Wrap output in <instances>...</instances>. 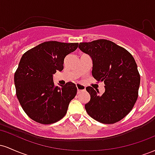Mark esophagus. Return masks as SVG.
Segmentation results:
<instances>
[{"mask_svg":"<svg viewBox=\"0 0 155 155\" xmlns=\"http://www.w3.org/2000/svg\"><path fill=\"white\" fill-rule=\"evenodd\" d=\"M76 88H77L78 93H79L80 92L85 90V87L82 84H76Z\"/></svg>","mask_w":155,"mask_h":155,"instance_id":"34e87169","label":"esophagus"}]
</instances>
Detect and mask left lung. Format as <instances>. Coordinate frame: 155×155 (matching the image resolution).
<instances>
[{"label":"left lung","mask_w":155,"mask_h":155,"mask_svg":"<svg viewBox=\"0 0 155 155\" xmlns=\"http://www.w3.org/2000/svg\"><path fill=\"white\" fill-rule=\"evenodd\" d=\"M79 48L92 58L93 77L105 84L102 95L92 87H86L90 101L85 109L101 123L119 122L128 114L138 98L140 74L134 58L123 47L106 39L80 43Z\"/></svg>","instance_id":"8db88e82"}]
</instances>
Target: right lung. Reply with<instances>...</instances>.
<instances>
[{
	"label": "right lung",
	"mask_w": 155,
	"mask_h": 155,
	"mask_svg": "<svg viewBox=\"0 0 155 155\" xmlns=\"http://www.w3.org/2000/svg\"><path fill=\"white\" fill-rule=\"evenodd\" d=\"M78 45L50 41L22 55L15 74L16 93L24 111L35 122L52 124L66 114L77 88L73 82L55 86L53 74L63 71L64 59Z\"/></svg>",
	"instance_id": "add662e5"
}]
</instances>
